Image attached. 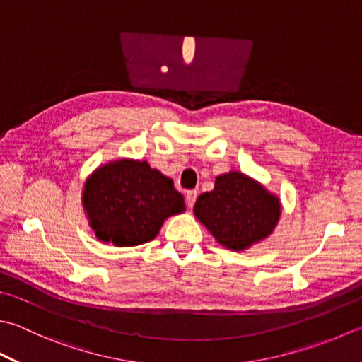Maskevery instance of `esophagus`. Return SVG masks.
I'll return each instance as SVG.
<instances>
[{"label": "esophagus", "instance_id": "esophagus-1", "mask_svg": "<svg viewBox=\"0 0 362 362\" xmlns=\"http://www.w3.org/2000/svg\"><path fill=\"white\" fill-rule=\"evenodd\" d=\"M187 204H188V207L191 209L194 205V202H196V199H197V191L196 189H191V191H188L187 193Z\"/></svg>", "mask_w": 362, "mask_h": 362}]
</instances>
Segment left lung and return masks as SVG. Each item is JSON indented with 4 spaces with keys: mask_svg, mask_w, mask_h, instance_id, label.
<instances>
[{
    "mask_svg": "<svg viewBox=\"0 0 362 362\" xmlns=\"http://www.w3.org/2000/svg\"><path fill=\"white\" fill-rule=\"evenodd\" d=\"M193 211L219 245L245 251L272 235L281 201L257 180L230 171L218 175L215 188L197 197Z\"/></svg>",
    "mask_w": 362,
    "mask_h": 362,
    "instance_id": "obj_1",
    "label": "left lung"
}]
</instances>
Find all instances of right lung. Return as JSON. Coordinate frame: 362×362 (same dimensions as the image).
I'll list each match as a JSON object with an SVG mask.
<instances>
[{
	"instance_id": "add662e5",
	"label": "right lung",
	"mask_w": 362,
	"mask_h": 362,
	"mask_svg": "<svg viewBox=\"0 0 362 362\" xmlns=\"http://www.w3.org/2000/svg\"><path fill=\"white\" fill-rule=\"evenodd\" d=\"M81 202L95 237L120 247L151 242L165 219L185 211L169 177L132 158L98 166L84 182Z\"/></svg>"
}]
</instances>
